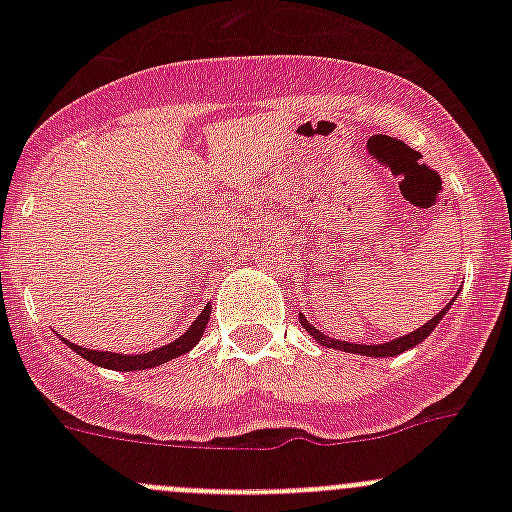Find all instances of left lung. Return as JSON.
I'll return each mask as SVG.
<instances>
[{
    "label": "left lung",
    "mask_w": 512,
    "mask_h": 512,
    "mask_svg": "<svg viewBox=\"0 0 512 512\" xmlns=\"http://www.w3.org/2000/svg\"><path fill=\"white\" fill-rule=\"evenodd\" d=\"M453 299H456V297H453ZM453 299L446 304V307L441 309V312L436 314V317L428 319V322L423 324V327H418V329H414V332L404 334V337L391 339V342H386V344H354V342H342V339L327 337V334H324L322 329H317V327H314V324H309L307 317H304L302 312H299V324H302L304 332H307L309 337L314 339V342L322 344V347L339 349V352H347V354L371 356V359H386V356H399V354L409 352V349L418 347V344H421L423 339H428V334H431L433 329H436L438 324H441V319L446 317V312H448V309H451Z\"/></svg>",
    "instance_id": "left-lung-1"
}]
</instances>
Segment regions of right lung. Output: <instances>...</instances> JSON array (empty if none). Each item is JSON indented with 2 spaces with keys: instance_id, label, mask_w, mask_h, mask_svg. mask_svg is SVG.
I'll return each instance as SVG.
<instances>
[{
  "instance_id": "add662e5",
  "label": "right lung",
  "mask_w": 512,
  "mask_h": 512,
  "mask_svg": "<svg viewBox=\"0 0 512 512\" xmlns=\"http://www.w3.org/2000/svg\"><path fill=\"white\" fill-rule=\"evenodd\" d=\"M210 312H213V304H208V307H205L203 312L198 314V319H195V322L190 324L188 329H185V334H180L178 339H173V342L165 344V347H158V349H153V352H146V354L98 352V349L79 347V344L69 342V339H64V337H61V342L69 344V347L74 349L76 354L84 356V359L91 361V364L101 366V369H111V371H141V369H153V366H160V364H165V361L178 359V356L188 354L190 349H193L195 344L200 342V337H203L205 324L210 322Z\"/></svg>"
}]
</instances>
